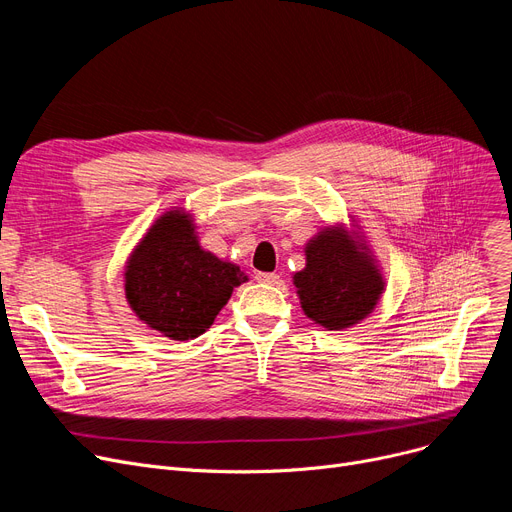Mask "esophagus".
Returning a JSON list of instances; mask_svg holds the SVG:
<instances>
[{
	"mask_svg": "<svg viewBox=\"0 0 512 512\" xmlns=\"http://www.w3.org/2000/svg\"><path fill=\"white\" fill-rule=\"evenodd\" d=\"M257 282H263V284H280L282 282V278L278 276V274H274V272H259L257 276Z\"/></svg>",
	"mask_w": 512,
	"mask_h": 512,
	"instance_id": "esophagus-1",
	"label": "esophagus"
}]
</instances>
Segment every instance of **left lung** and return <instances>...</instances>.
<instances>
[{
	"instance_id": "left-lung-1",
	"label": "left lung",
	"mask_w": 512,
	"mask_h": 512,
	"mask_svg": "<svg viewBox=\"0 0 512 512\" xmlns=\"http://www.w3.org/2000/svg\"><path fill=\"white\" fill-rule=\"evenodd\" d=\"M307 265L294 274L301 307L315 324L344 330L359 324L384 292V280L363 242L342 228H326L305 247Z\"/></svg>"
}]
</instances>
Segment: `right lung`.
<instances>
[{
    "label": "right lung",
    "instance_id": "add662e5",
    "mask_svg": "<svg viewBox=\"0 0 512 512\" xmlns=\"http://www.w3.org/2000/svg\"><path fill=\"white\" fill-rule=\"evenodd\" d=\"M126 301L137 317L172 340L201 336L247 282L238 265L199 247L191 215L168 211L149 228L126 265Z\"/></svg>",
    "mask_w": 512,
    "mask_h": 512
}]
</instances>
